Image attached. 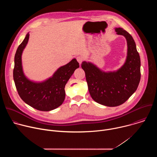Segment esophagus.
Segmentation results:
<instances>
[{
	"mask_svg": "<svg viewBox=\"0 0 157 157\" xmlns=\"http://www.w3.org/2000/svg\"><path fill=\"white\" fill-rule=\"evenodd\" d=\"M76 59H77V61H78V63H79V64H81V63H82V61H83V58H82V56H77Z\"/></svg>",
	"mask_w": 157,
	"mask_h": 157,
	"instance_id": "1",
	"label": "esophagus"
}]
</instances>
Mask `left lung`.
<instances>
[{
    "label": "left lung",
    "instance_id": "left-lung-1",
    "mask_svg": "<svg viewBox=\"0 0 157 157\" xmlns=\"http://www.w3.org/2000/svg\"><path fill=\"white\" fill-rule=\"evenodd\" d=\"M117 35L127 41V52L125 63L119 69L104 71L91 62L82 61L89 92L96 102L109 107L124 103L136 92L140 80V58L132 36L122 28H116Z\"/></svg>",
    "mask_w": 157,
    "mask_h": 157
}]
</instances>
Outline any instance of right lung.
Returning <instances> with one entry per match:
<instances>
[{
  "instance_id": "right-lung-1",
  "label": "right lung",
  "mask_w": 157,
  "mask_h": 157,
  "mask_svg": "<svg viewBox=\"0 0 157 157\" xmlns=\"http://www.w3.org/2000/svg\"><path fill=\"white\" fill-rule=\"evenodd\" d=\"M28 33L18 46L14 58L13 80L18 93L26 104L41 111H50L60 106L65 98L64 87L75 71L79 67L76 58L62 66L46 80L36 82L24 74L21 55L29 41Z\"/></svg>"
}]
</instances>
